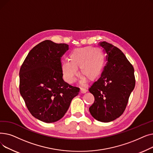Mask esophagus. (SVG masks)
<instances>
[{
    "mask_svg": "<svg viewBox=\"0 0 153 153\" xmlns=\"http://www.w3.org/2000/svg\"><path fill=\"white\" fill-rule=\"evenodd\" d=\"M87 91V90L84 89V88H81V89H80V92H81V94H84Z\"/></svg>",
    "mask_w": 153,
    "mask_h": 153,
    "instance_id": "obj_1",
    "label": "esophagus"
}]
</instances>
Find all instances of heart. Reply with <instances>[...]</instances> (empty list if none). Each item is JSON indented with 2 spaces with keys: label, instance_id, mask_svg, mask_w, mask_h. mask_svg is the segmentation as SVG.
Wrapping results in <instances>:
<instances>
[{
  "label": "heart",
  "instance_id": "b5f03b06",
  "mask_svg": "<svg viewBox=\"0 0 153 153\" xmlns=\"http://www.w3.org/2000/svg\"><path fill=\"white\" fill-rule=\"evenodd\" d=\"M70 61H64L61 64V71L64 81L68 84L73 83L77 76V68L80 75L82 76V82L94 81L101 74L105 58L99 48L87 46L73 50L69 54Z\"/></svg>",
  "mask_w": 153,
  "mask_h": 153
}]
</instances>
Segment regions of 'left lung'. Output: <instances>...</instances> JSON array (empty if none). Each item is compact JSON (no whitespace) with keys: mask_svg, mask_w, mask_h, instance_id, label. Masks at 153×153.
Instances as JSON below:
<instances>
[{"mask_svg":"<svg viewBox=\"0 0 153 153\" xmlns=\"http://www.w3.org/2000/svg\"><path fill=\"white\" fill-rule=\"evenodd\" d=\"M107 62L101 77L89 88L95 98L89 107L91 115L102 122H110L124 112L135 86L134 68L123 52L106 42H100Z\"/></svg>","mask_w":153,"mask_h":153,"instance_id":"8db88e82","label":"left lung"}]
</instances>
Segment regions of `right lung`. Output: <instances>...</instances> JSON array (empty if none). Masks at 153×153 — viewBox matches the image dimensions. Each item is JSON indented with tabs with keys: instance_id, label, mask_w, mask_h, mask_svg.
I'll return each instance as SVG.
<instances>
[{
	"instance_id": "right-lung-1",
	"label": "right lung",
	"mask_w": 153,
	"mask_h": 153,
	"mask_svg": "<svg viewBox=\"0 0 153 153\" xmlns=\"http://www.w3.org/2000/svg\"><path fill=\"white\" fill-rule=\"evenodd\" d=\"M69 50L65 43L45 40L28 54L20 69V92L35 118L53 123L62 118L79 88L64 82L61 58Z\"/></svg>"
}]
</instances>
